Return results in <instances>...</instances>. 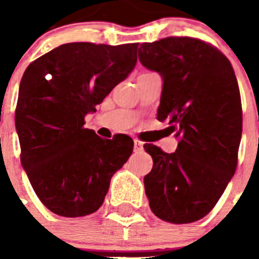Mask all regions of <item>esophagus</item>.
<instances>
[{"label":"esophagus","instance_id":"obj_1","mask_svg":"<svg viewBox=\"0 0 259 259\" xmlns=\"http://www.w3.org/2000/svg\"><path fill=\"white\" fill-rule=\"evenodd\" d=\"M144 150V144L140 140H134V152H142Z\"/></svg>","mask_w":259,"mask_h":259}]
</instances>
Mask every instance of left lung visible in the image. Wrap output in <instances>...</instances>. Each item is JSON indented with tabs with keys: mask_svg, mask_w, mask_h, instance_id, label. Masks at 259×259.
<instances>
[{
	"mask_svg": "<svg viewBox=\"0 0 259 259\" xmlns=\"http://www.w3.org/2000/svg\"><path fill=\"white\" fill-rule=\"evenodd\" d=\"M142 66L162 76L158 121L179 140L175 153L145 144L153 168L145 177L152 212L184 225L215 207L237 170L242 103L231 63L217 47L195 37L144 42Z\"/></svg>",
	"mask_w": 259,
	"mask_h": 259,
	"instance_id": "obj_1",
	"label": "left lung"
}]
</instances>
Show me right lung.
Wrapping results in <instances>:
<instances>
[{
  "mask_svg": "<svg viewBox=\"0 0 259 259\" xmlns=\"http://www.w3.org/2000/svg\"><path fill=\"white\" fill-rule=\"evenodd\" d=\"M138 44L68 42L32 62L16 106L21 165L42 204L56 215L86 217L105 200L133 140H105L84 127L110 91L137 63Z\"/></svg>",
  "mask_w": 259,
  "mask_h": 259,
  "instance_id": "add662e5",
  "label": "right lung"
}]
</instances>
